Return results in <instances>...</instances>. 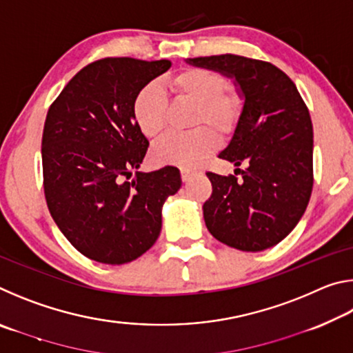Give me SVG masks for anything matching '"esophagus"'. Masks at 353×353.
<instances>
[{
    "instance_id": "obj_1",
    "label": "esophagus",
    "mask_w": 353,
    "mask_h": 353,
    "mask_svg": "<svg viewBox=\"0 0 353 353\" xmlns=\"http://www.w3.org/2000/svg\"><path fill=\"white\" fill-rule=\"evenodd\" d=\"M181 174H182V181H183V182H188L190 179H191V176L194 174V171L190 170V168H182V170H181Z\"/></svg>"
}]
</instances>
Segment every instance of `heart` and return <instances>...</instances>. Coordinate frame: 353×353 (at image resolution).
<instances>
[{"label": "heart", "mask_w": 353, "mask_h": 353, "mask_svg": "<svg viewBox=\"0 0 353 353\" xmlns=\"http://www.w3.org/2000/svg\"><path fill=\"white\" fill-rule=\"evenodd\" d=\"M166 85L179 98L196 103L191 124L199 126L188 132L165 135L152 148V159L160 165L190 168L201 163L218 145L215 132L227 137L241 121L244 99L236 90L227 88V81L218 71L187 68L166 79ZM132 117L137 128L148 139L163 132L168 118V99L159 82H149L135 93Z\"/></svg>", "instance_id": "obj_1"}]
</instances>
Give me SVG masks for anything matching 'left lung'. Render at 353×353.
<instances>
[{
  "label": "left lung",
  "instance_id": "left-lung-1",
  "mask_svg": "<svg viewBox=\"0 0 353 353\" xmlns=\"http://www.w3.org/2000/svg\"><path fill=\"white\" fill-rule=\"evenodd\" d=\"M187 62L234 77L244 97L241 121L219 159L248 168H236L241 181L207 172L213 188L202 205L207 229L218 241L246 252L276 246L301 221L313 190L307 105L294 82L270 62L235 54Z\"/></svg>",
  "mask_w": 353,
  "mask_h": 353
}]
</instances>
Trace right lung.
<instances>
[{
  "mask_svg": "<svg viewBox=\"0 0 353 353\" xmlns=\"http://www.w3.org/2000/svg\"><path fill=\"white\" fill-rule=\"evenodd\" d=\"M170 67L165 59H99L65 85L46 113V204L65 238L94 261L124 265L151 249L165 201L182 185L176 166L137 171L149 141L137 128L132 101Z\"/></svg>",
  "mask_w": 353,
  "mask_h": 353,
  "instance_id": "add662e5",
  "label": "right lung"
}]
</instances>
